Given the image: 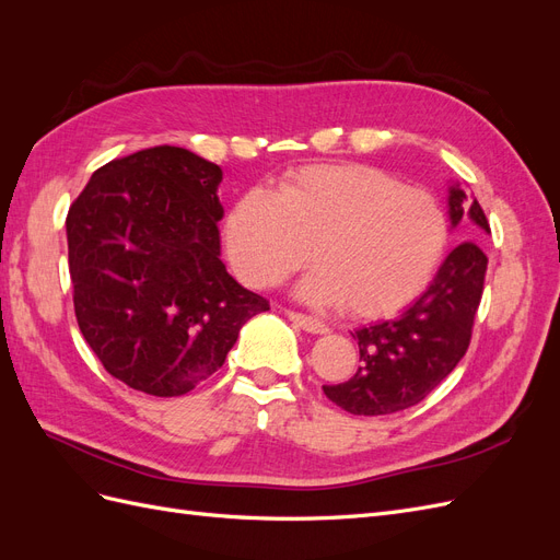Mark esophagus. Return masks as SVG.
Masks as SVG:
<instances>
[{
	"label": "esophagus",
	"mask_w": 560,
	"mask_h": 560,
	"mask_svg": "<svg viewBox=\"0 0 560 560\" xmlns=\"http://www.w3.org/2000/svg\"><path fill=\"white\" fill-rule=\"evenodd\" d=\"M284 315L290 317L296 327H301L303 331L308 334H327V325H322L319 319L311 317V315H303V313H296V311H284Z\"/></svg>",
	"instance_id": "obj_1"
}]
</instances>
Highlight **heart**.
<instances>
[{
	"label": "heart",
	"mask_w": 560,
	"mask_h": 560,
	"mask_svg": "<svg viewBox=\"0 0 560 560\" xmlns=\"http://www.w3.org/2000/svg\"><path fill=\"white\" fill-rule=\"evenodd\" d=\"M448 245L446 212L430 191L381 167L322 163L284 173L276 194L249 189L224 219L233 273L266 290L303 268L301 294L383 317L428 290Z\"/></svg>",
	"instance_id": "heart-1"
}]
</instances>
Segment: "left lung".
<instances>
[{
    "mask_svg": "<svg viewBox=\"0 0 560 560\" xmlns=\"http://www.w3.org/2000/svg\"><path fill=\"white\" fill-rule=\"evenodd\" d=\"M448 217L453 229L469 222L463 231L467 241L448 254L409 308L352 334L360 346L358 374L346 383L322 385L343 411L387 416L409 409L465 358L488 266L479 243L490 226L479 200L457 182L448 189Z\"/></svg>",
    "mask_w": 560,
    "mask_h": 560,
    "instance_id": "obj_1",
    "label": "left lung"
}]
</instances>
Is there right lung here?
Segmentation results:
<instances>
[{
    "label": "right lung",
    "mask_w": 560,
    "mask_h": 560,
    "mask_svg": "<svg viewBox=\"0 0 560 560\" xmlns=\"http://www.w3.org/2000/svg\"><path fill=\"white\" fill-rule=\"evenodd\" d=\"M222 167L151 147L93 173L67 212L79 329L114 378L179 397L224 364L268 301L219 259Z\"/></svg>",
    "instance_id": "obj_1"
}]
</instances>
